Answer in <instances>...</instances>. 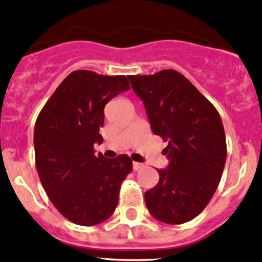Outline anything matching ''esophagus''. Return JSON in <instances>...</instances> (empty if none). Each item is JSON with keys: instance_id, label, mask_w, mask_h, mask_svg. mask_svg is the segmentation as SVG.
I'll list each match as a JSON object with an SVG mask.
<instances>
[{"instance_id": "34e87169", "label": "esophagus", "mask_w": 262, "mask_h": 262, "mask_svg": "<svg viewBox=\"0 0 262 262\" xmlns=\"http://www.w3.org/2000/svg\"><path fill=\"white\" fill-rule=\"evenodd\" d=\"M143 167H144V164H143V163H139V162H133V169L134 170L142 169Z\"/></svg>"}]
</instances>
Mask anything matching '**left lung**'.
I'll return each instance as SVG.
<instances>
[{"instance_id":"obj_1","label":"left lung","mask_w":262,"mask_h":262,"mask_svg":"<svg viewBox=\"0 0 262 262\" xmlns=\"http://www.w3.org/2000/svg\"><path fill=\"white\" fill-rule=\"evenodd\" d=\"M134 93L145 106L150 128L168 142L169 164L157 169L159 182L145 192L148 211L158 221L181 225L198 216L216 192L227 148L216 108L178 71L130 75Z\"/></svg>"}]
</instances>
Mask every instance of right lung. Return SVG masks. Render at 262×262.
Segmentation results:
<instances>
[{
    "mask_svg": "<svg viewBox=\"0 0 262 262\" xmlns=\"http://www.w3.org/2000/svg\"><path fill=\"white\" fill-rule=\"evenodd\" d=\"M130 89L124 75L76 70L57 86L38 114L34 132L35 161L43 189L69 221L94 226L108 220L119 200L122 182L133 169L125 154H95L103 142L106 103Z\"/></svg>",
    "mask_w": 262,
    "mask_h": 262,
    "instance_id": "1",
    "label": "right lung"
}]
</instances>
